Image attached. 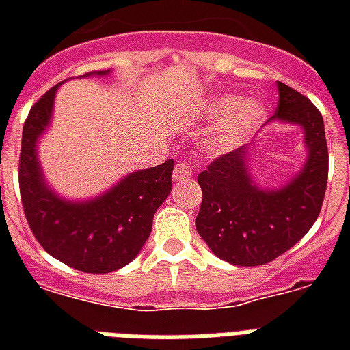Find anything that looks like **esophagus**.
I'll list each match as a JSON object with an SVG mask.
<instances>
[{
    "mask_svg": "<svg viewBox=\"0 0 350 350\" xmlns=\"http://www.w3.org/2000/svg\"><path fill=\"white\" fill-rule=\"evenodd\" d=\"M187 178H191V169H189L185 163L176 165L174 172H172V180L183 181V180H187Z\"/></svg>",
    "mask_w": 350,
    "mask_h": 350,
    "instance_id": "esophagus-1",
    "label": "esophagus"
}]
</instances>
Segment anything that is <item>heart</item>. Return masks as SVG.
Segmentation results:
<instances>
[{
	"label": "heart",
	"instance_id": "heart-1",
	"mask_svg": "<svg viewBox=\"0 0 350 350\" xmlns=\"http://www.w3.org/2000/svg\"><path fill=\"white\" fill-rule=\"evenodd\" d=\"M198 118L214 121L205 136L208 154L224 156L245 143L265 118V109L254 100H238L236 96H218L202 101Z\"/></svg>",
	"mask_w": 350,
	"mask_h": 350
}]
</instances>
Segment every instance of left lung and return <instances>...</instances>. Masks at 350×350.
<instances>
[{
	"instance_id": "1",
	"label": "left lung",
	"mask_w": 350,
	"mask_h": 350,
	"mask_svg": "<svg viewBox=\"0 0 350 350\" xmlns=\"http://www.w3.org/2000/svg\"><path fill=\"white\" fill-rule=\"evenodd\" d=\"M280 105L269 121L304 131L307 158L282 187L258 185L250 172L249 145L214 159L198 176L203 200L196 230L219 260L232 265H265L287 252L321 211L329 174L325 126L320 111L298 90L278 81Z\"/></svg>"
}]
</instances>
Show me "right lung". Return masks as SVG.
Wrapping results in <instances>:
<instances>
[{"label": "right lung", "mask_w": 350, "mask_h": 350, "mask_svg": "<svg viewBox=\"0 0 350 350\" xmlns=\"http://www.w3.org/2000/svg\"><path fill=\"white\" fill-rule=\"evenodd\" d=\"M109 74L98 70L83 78ZM59 87L41 96L25 121L19 154L25 216L36 239L56 260L90 274L114 272L131 263L150 236L154 214L172 191L174 161L134 170L100 196L68 200L57 194L45 180L38 143L51 126Z\"/></svg>", "instance_id": "add662e5"}]
</instances>
